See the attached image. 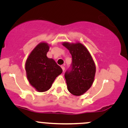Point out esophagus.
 Instances as JSON below:
<instances>
[{
  "label": "esophagus",
  "instance_id": "obj_1",
  "mask_svg": "<svg viewBox=\"0 0 128 128\" xmlns=\"http://www.w3.org/2000/svg\"><path fill=\"white\" fill-rule=\"evenodd\" d=\"M61 68H62V71H63V72H64V70H65V67H64V66H61Z\"/></svg>",
  "mask_w": 128,
  "mask_h": 128
}]
</instances>
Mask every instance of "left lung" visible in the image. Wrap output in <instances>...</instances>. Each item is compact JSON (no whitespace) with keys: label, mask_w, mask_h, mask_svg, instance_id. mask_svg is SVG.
I'll return each instance as SVG.
<instances>
[{"label":"left lung","mask_w":128,"mask_h":128,"mask_svg":"<svg viewBox=\"0 0 128 128\" xmlns=\"http://www.w3.org/2000/svg\"><path fill=\"white\" fill-rule=\"evenodd\" d=\"M62 45L72 55V62L66 72L67 88L74 96H80L88 90L93 83L96 66L87 49L80 42H63Z\"/></svg>","instance_id":"left-lung-1"}]
</instances>
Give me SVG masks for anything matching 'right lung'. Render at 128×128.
<instances>
[{
    "mask_svg": "<svg viewBox=\"0 0 128 128\" xmlns=\"http://www.w3.org/2000/svg\"><path fill=\"white\" fill-rule=\"evenodd\" d=\"M49 46L41 42L32 51L26 60L25 69L30 85L39 92L48 91L62 70L52 58L47 57Z\"/></svg>",
    "mask_w": 128,
    "mask_h": 128,
    "instance_id": "add662e5",
    "label": "right lung"
}]
</instances>
